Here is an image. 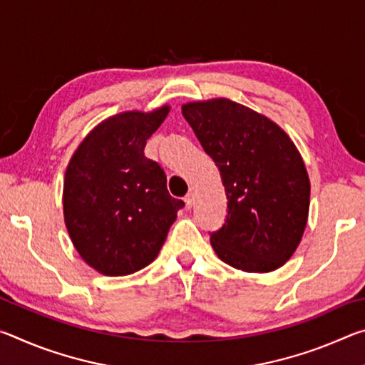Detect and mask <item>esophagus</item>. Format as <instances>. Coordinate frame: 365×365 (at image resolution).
<instances>
[{
  "mask_svg": "<svg viewBox=\"0 0 365 365\" xmlns=\"http://www.w3.org/2000/svg\"><path fill=\"white\" fill-rule=\"evenodd\" d=\"M185 205H187L188 209L195 206V195L193 193H188L187 196H185Z\"/></svg>",
  "mask_w": 365,
  "mask_h": 365,
  "instance_id": "obj_1",
  "label": "esophagus"
}]
</instances>
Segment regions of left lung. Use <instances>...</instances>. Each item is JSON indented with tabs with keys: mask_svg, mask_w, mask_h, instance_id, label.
<instances>
[{
	"mask_svg": "<svg viewBox=\"0 0 365 365\" xmlns=\"http://www.w3.org/2000/svg\"><path fill=\"white\" fill-rule=\"evenodd\" d=\"M182 114L225 187V224L211 233L215 255L245 272L282 267L304 233L311 191L293 141L267 117L225 98L183 104Z\"/></svg>",
	"mask_w": 365,
	"mask_h": 365,
	"instance_id": "1",
	"label": "left lung"
}]
</instances>
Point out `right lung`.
Returning <instances> with one entry per match:
<instances>
[{
    "label": "right lung",
    "instance_id": "add662e5",
    "mask_svg": "<svg viewBox=\"0 0 365 365\" xmlns=\"http://www.w3.org/2000/svg\"><path fill=\"white\" fill-rule=\"evenodd\" d=\"M122 113L101 122L73 153L64 180V220L78 255L109 277L133 274L156 259L182 200L145 156L148 138L168 117Z\"/></svg>",
    "mask_w": 365,
    "mask_h": 365
}]
</instances>
